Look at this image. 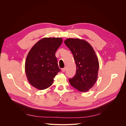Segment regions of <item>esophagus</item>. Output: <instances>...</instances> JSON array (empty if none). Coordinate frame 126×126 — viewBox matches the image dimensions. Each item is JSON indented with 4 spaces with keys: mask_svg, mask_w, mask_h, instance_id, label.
Returning <instances> with one entry per match:
<instances>
[{
    "mask_svg": "<svg viewBox=\"0 0 126 126\" xmlns=\"http://www.w3.org/2000/svg\"><path fill=\"white\" fill-rule=\"evenodd\" d=\"M66 70V68H63V69H62V71L63 72H65Z\"/></svg>",
    "mask_w": 126,
    "mask_h": 126,
    "instance_id": "34e87169",
    "label": "esophagus"
}]
</instances>
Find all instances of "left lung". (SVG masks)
Here are the masks:
<instances>
[{"instance_id": "1", "label": "left lung", "mask_w": 126, "mask_h": 126, "mask_svg": "<svg viewBox=\"0 0 126 126\" xmlns=\"http://www.w3.org/2000/svg\"><path fill=\"white\" fill-rule=\"evenodd\" d=\"M71 51L76 64V75L69 79L70 85L80 92L92 88L98 78L99 61L91 45L83 39L68 38L64 41Z\"/></svg>"}]
</instances>
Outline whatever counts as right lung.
<instances>
[{
	"label": "right lung",
	"instance_id": "add662e5",
	"mask_svg": "<svg viewBox=\"0 0 126 126\" xmlns=\"http://www.w3.org/2000/svg\"><path fill=\"white\" fill-rule=\"evenodd\" d=\"M62 43V38H43L28 52L25 62V72L30 84L35 88H48L60 71L55 53Z\"/></svg>",
	"mask_w": 126,
	"mask_h": 126
}]
</instances>
